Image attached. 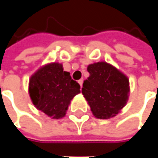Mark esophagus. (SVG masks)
<instances>
[{"label":"esophagus","instance_id":"1","mask_svg":"<svg viewBox=\"0 0 158 158\" xmlns=\"http://www.w3.org/2000/svg\"><path fill=\"white\" fill-rule=\"evenodd\" d=\"M78 82H79V85H80V87H82V85H83V79H79V81H78Z\"/></svg>","mask_w":158,"mask_h":158}]
</instances>
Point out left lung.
I'll return each mask as SVG.
<instances>
[{
  "label": "left lung",
  "instance_id": "1",
  "mask_svg": "<svg viewBox=\"0 0 158 158\" xmlns=\"http://www.w3.org/2000/svg\"><path fill=\"white\" fill-rule=\"evenodd\" d=\"M89 78L84 81L82 94L96 118L115 117L129 100L128 77L110 63L98 62L87 67Z\"/></svg>",
  "mask_w": 158,
  "mask_h": 158
}]
</instances>
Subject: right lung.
Returning a JSON list of instances; mask_svg holds the SVG:
<instances>
[{
  "mask_svg": "<svg viewBox=\"0 0 158 158\" xmlns=\"http://www.w3.org/2000/svg\"><path fill=\"white\" fill-rule=\"evenodd\" d=\"M79 93L80 85L58 62L42 66L29 79V94L33 104L53 119L65 116L71 100Z\"/></svg>",
  "mask_w": 158,
  "mask_h": 158,
  "instance_id": "add662e5",
  "label": "right lung"
}]
</instances>
